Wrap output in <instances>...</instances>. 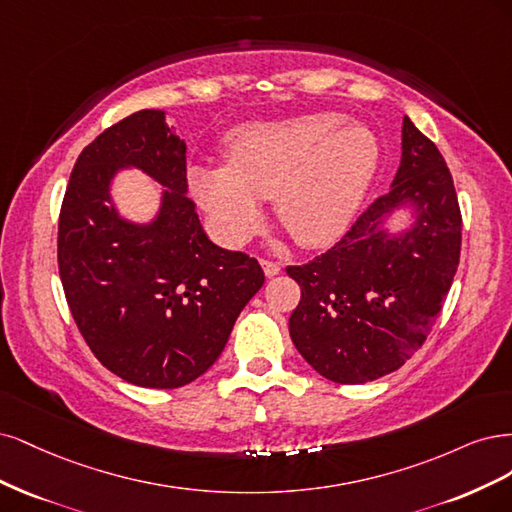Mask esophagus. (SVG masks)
<instances>
[{"label":"esophagus","instance_id":"obj_1","mask_svg":"<svg viewBox=\"0 0 512 512\" xmlns=\"http://www.w3.org/2000/svg\"><path fill=\"white\" fill-rule=\"evenodd\" d=\"M261 268L266 272V276H276L280 272V266L272 259H261Z\"/></svg>","mask_w":512,"mask_h":512}]
</instances>
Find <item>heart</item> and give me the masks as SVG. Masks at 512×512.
<instances>
[{"mask_svg": "<svg viewBox=\"0 0 512 512\" xmlns=\"http://www.w3.org/2000/svg\"><path fill=\"white\" fill-rule=\"evenodd\" d=\"M334 112L240 129L229 166H193L189 185L223 242L240 244L259 221L257 197L274 200L291 238L317 249L338 240L378 168V142Z\"/></svg>", "mask_w": 512, "mask_h": 512, "instance_id": "obj_1", "label": "heart"}]
</instances>
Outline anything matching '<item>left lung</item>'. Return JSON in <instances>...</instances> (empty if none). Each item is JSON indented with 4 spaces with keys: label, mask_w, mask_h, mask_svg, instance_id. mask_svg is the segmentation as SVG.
I'll use <instances>...</instances> for the list:
<instances>
[{
    "label": "left lung",
    "mask_w": 512,
    "mask_h": 512,
    "mask_svg": "<svg viewBox=\"0 0 512 512\" xmlns=\"http://www.w3.org/2000/svg\"><path fill=\"white\" fill-rule=\"evenodd\" d=\"M410 207L416 223L389 237L386 214ZM461 251L453 176L436 144L404 117L391 191L359 214L329 251L287 274L302 298L291 312L295 349L340 385L376 381L415 355L440 315Z\"/></svg>",
    "instance_id": "8db88e82"
}]
</instances>
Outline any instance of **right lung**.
<instances>
[{"instance_id":"right-lung-1","label":"right lung","mask_w":512,"mask_h":512,"mask_svg":"<svg viewBox=\"0 0 512 512\" xmlns=\"http://www.w3.org/2000/svg\"><path fill=\"white\" fill-rule=\"evenodd\" d=\"M187 144L140 110L82 148L59 212V276L78 332L123 381L176 389L202 376L261 289L255 257L212 244L187 197ZM134 165L167 187L151 226L123 222L109 180Z\"/></svg>"}]
</instances>
